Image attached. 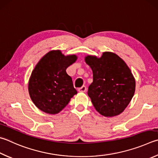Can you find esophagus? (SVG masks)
<instances>
[{"label":"esophagus","mask_w":158,"mask_h":158,"mask_svg":"<svg viewBox=\"0 0 158 158\" xmlns=\"http://www.w3.org/2000/svg\"><path fill=\"white\" fill-rule=\"evenodd\" d=\"M86 87L85 86V85H83L82 87H81V88H79V89H78V91L79 92H81V93H84V92H85L86 91Z\"/></svg>","instance_id":"obj_1"}]
</instances>
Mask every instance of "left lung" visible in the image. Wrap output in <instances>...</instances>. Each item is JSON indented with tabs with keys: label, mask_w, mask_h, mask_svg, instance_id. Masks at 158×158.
Here are the masks:
<instances>
[{
	"label": "left lung",
	"mask_w": 158,
	"mask_h": 158,
	"mask_svg": "<svg viewBox=\"0 0 158 158\" xmlns=\"http://www.w3.org/2000/svg\"><path fill=\"white\" fill-rule=\"evenodd\" d=\"M85 61L91 68L93 81L88 94L94 108L107 117L122 113L131 101L135 90V80L123 59L110 52L100 58L88 55Z\"/></svg>",
	"instance_id": "obj_1"
}]
</instances>
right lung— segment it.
<instances>
[{
    "label": "right lung",
    "instance_id": "obj_1",
    "mask_svg": "<svg viewBox=\"0 0 158 158\" xmlns=\"http://www.w3.org/2000/svg\"><path fill=\"white\" fill-rule=\"evenodd\" d=\"M77 59L74 54L65 56L61 50H52L42 57L31 72L28 84L31 99L44 113L57 114L77 93L66 73Z\"/></svg>",
    "mask_w": 158,
    "mask_h": 158
}]
</instances>
